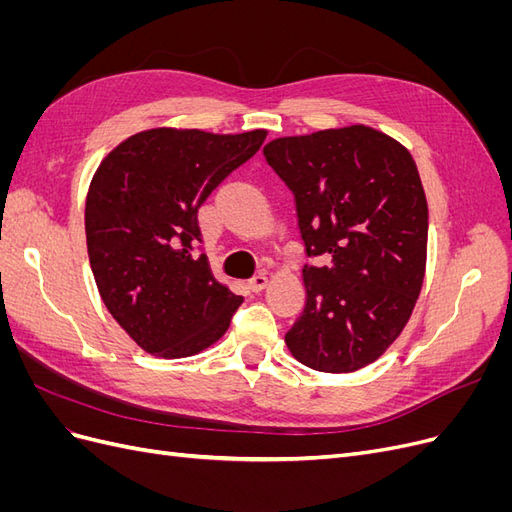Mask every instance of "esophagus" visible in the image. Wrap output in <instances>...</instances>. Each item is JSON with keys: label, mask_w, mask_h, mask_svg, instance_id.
I'll return each mask as SVG.
<instances>
[{"label": "esophagus", "mask_w": 512, "mask_h": 512, "mask_svg": "<svg viewBox=\"0 0 512 512\" xmlns=\"http://www.w3.org/2000/svg\"><path fill=\"white\" fill-rule=\"evenodd\" d=\"M267 284H269V280H267V275L265 273H258V275H254L250 282H247V288H250L252 292H260V290H265L267 288Z\"/></svg>", "instance_id": "obj_1"}]
</instances>
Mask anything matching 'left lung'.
I'll return each mask as SVG.
<instances>
[{
    "label": "left lung",
    "mask_w": 512,
    "mask_h": 512,
    "mask_svg": "<svg viewBox=\"0 0 512 512\" xmlns=\"http://www.w3.org/2000/svg\"><path fill=\"white\" fill-rule=\"evenodd\" d=\"M265 158L294 194L307 301L286 333L299 363L350 374L386 352L412 316L427 262V198L410 151L367 126L275 138Z\"/></svg>",
    "instance_id": "1"
}]
</instances>
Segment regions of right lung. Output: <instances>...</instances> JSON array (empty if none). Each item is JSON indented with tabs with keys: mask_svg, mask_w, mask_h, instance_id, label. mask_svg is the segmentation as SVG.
<instances>
[{
	"mask_svg": "<svg viewBox=\"0 0 512 512\" xmlns=\"http://www.w3.org/2000/svg\"><path fill=\"white\" fill-rule=\"evenodd\" d=\"M265 138L153 128L98 166L85 203L89 265L106 309L145 352L192 356L230 327L243 299L194 252L198 209Z\"/></svg>",
	"mask_w": 512,
	"mask_h": 512,
	"instance_id": "1",
	"label": "right lung"
}]
</instances>
